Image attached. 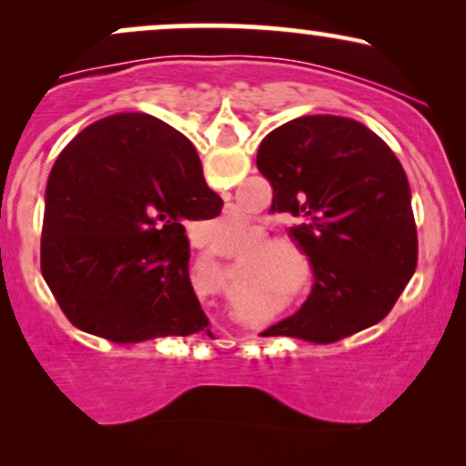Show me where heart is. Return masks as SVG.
<instances>
[{
	"instance_id": "1",
	"label": "heart",
	"mask_w": 466,
	"mask_h": 466,
	"mask_svg": "<svg viewBox=\"0 0 466 466\" xmlns=\"http://www.w3.org/2000/svg\"><path fill=\"white\" fill-rule=\"evenodd\" d=\"M206 240L210 245H217V248H226V232H217V228H206Z\"/></svg>"
}]
</instances>
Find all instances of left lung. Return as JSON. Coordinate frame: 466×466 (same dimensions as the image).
Returning <instances> with one entry per match:
<instances>
[{
    "label": "left lung",
    "mask_w": 466,
    "mask_h": 466,
    "mask_svg": "<svg viewBox=\"0 0 466 466\" xmlns=\"http://www.w3.org/2000/svg\"><path fill=\"white\" fill-rule=\"evenodd\" d=\"M269 212L298 218L291 238L313 267L302 309L265 330L330 344L381 322L419 260L411 192L397 155L361 122L302 116L260 142Z\"/></svg>",
    "instance_id": "8db88e82"
}]
</instances>
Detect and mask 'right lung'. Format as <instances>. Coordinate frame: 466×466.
Here are the masks:
<instances>
[{"instance_id":"1","label":"right lung","mask_w":466,"mask_h":466,"mask_svg":"<svg viewBox=\"0 0 466 466\" xmlns=\"http://www.w3.org/2000/svg\"><path fill=\"white\" fill-rule=\"evenodd\" d=\"M221 206L177 129L148 114L103 117L52 166L41 274L85 333L116 344L210 335L184 223L215 218Z\"/></svg>"}]
</instances>
